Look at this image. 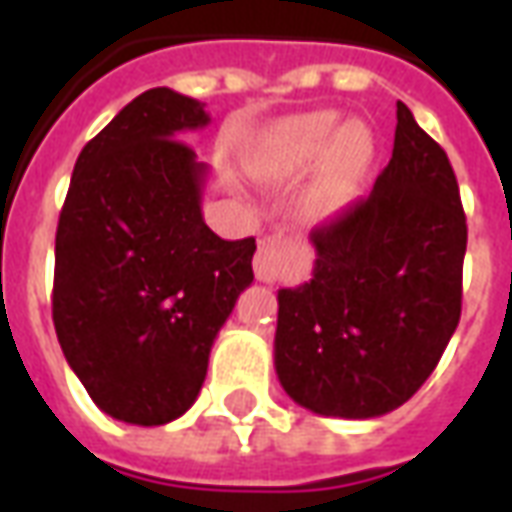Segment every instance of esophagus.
I'll use <instances>...</instances> for the list:
<instances>
[{"mask_svg":"<svg viewBox=\"0 0 512 512\" xmlns=\"http://www.w3.org/2000/svg\"><path fill=\"white\" fill-rule=\"evenodd\" d=\"M285 246L288 241L282 238V235H268L260 241L255 252V260H252V266H255V277L260 282H274L279 274V260L285 255Z\"/></svg>","mask_w":512,"mask_h":512,"instance_id":"34e87169","label":"esophagus"}]
</instances>
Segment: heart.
<instances>
[{"instance_id": "b5f03b06", "label": "heart", "mask_w": 512, "mask_h": 512, "mask_svg": "<svg viewBox=\"0 0 512 512\" xmlns=\"http://www.w3.org/2000/svg\"><path fill=\"white\" fill-rule=\"evenodd\" d=\"M326 153L329 164L307 200V213L312 219L340 216L356 200L373 161L370 128L365 123H348L340 128V117L334 112H315L288 120L263 150V169L282 175L310 169Z\"/></svg>"}]
</instances>
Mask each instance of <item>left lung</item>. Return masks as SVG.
Segmentation results:
<instances>
[{"instance_id": "1", "label": "left lung", "mask_w": 512, "mask_h": 512, "mask_svg": "<svg viewBox=\"0 0 512 512\" xmlns=\"http://www.w3.org/2000/svg\"><path fill=\"white\" fill-rule=\"evenodd\" d=\"M312 279L279 290L274 365L299 406L370 419L403 406L461 321L466 216L447 153L397 101L373 191L310 235Z\"/></svg>"}]
</instances>
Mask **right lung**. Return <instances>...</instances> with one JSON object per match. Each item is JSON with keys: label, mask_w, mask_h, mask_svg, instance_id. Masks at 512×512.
I'll use <instances>...</instances> for the list:
<instances>
[{"label": "right lung", "mask_w": 512, "mask_h": 512, "mask_svg": "<svg viewBox=\"0 0 512 512\" xmlns=\"http://www.w3.org/2000/svg\"><path fill=\"white\" fill-rule=\"evenodd\" d=\"M169 87L136 95L76 158L54 244L51 318L71 370L109 417L186 414L216 334L252 285L255 238L202 219L208 167L180 136L208 126Z\"/></svg>", "instance_id": "right-lung-1"}]
</instances>
